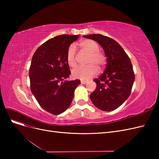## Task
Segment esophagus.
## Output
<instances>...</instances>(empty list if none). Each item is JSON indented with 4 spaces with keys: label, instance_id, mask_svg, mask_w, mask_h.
I'll return each mask as SVG.
<instances>
[{
    "label": "esophagus",
    "instance_id": "obj_1",
    "mask_svg": "<svg viewBox=\"0 0 159 159\" xmlns=\"http://www.w3.org/2000/svg\"><path fill=\"white\" fill-rule=\"evenodd\" d=\"M88 82V81H85V80H81V84H85Z\"/></svg>",
    "mask_w": 159,
    "mask_h": 159
}]
</instances>
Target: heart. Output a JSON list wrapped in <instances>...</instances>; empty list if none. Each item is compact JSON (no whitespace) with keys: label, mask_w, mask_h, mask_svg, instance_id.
<instances>
[{"label":"heart","mask_w":159,"mask_h":159,"mask_svg":"<svg viewBox=\"0 0 159 159\" xmlns=\"http://www.w3.org/2000/svg\"><path fill=\"white\" fill-rule=\"evenodd\" d=\"M80 46L85 52L89 54L86 66H79L71 71L73 78L81 80H89L98 74L99 69H102L105 64V56L99 52V47L98 43L90 39L84 40L80 42ZM76 50L74 44H71L68 48L66 54V60L71 67L76 65Z\"/></svg>","instance_id":"b5f03b06"}]
</instances>
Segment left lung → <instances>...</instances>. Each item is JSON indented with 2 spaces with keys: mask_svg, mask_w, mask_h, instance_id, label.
<instances>
[{
  "mask_svg": "<svg viewBox=\"0 0 159 159\" xmlns=\"http://www.w3.org/2000/svg\"><path fill=\"white\" fill-rule=\"evenodd\" d=\"M99 43L107 57L103 74L93 81L97 84L90 99L98 109L105 111L116 109L131 94L134 81L131 61L126 52L112 38L102 34L83 36Z\"/></svg>",
  "mask_w": 159,
  "mask_h": 159,
  "instance_id": "obj_1",
  "label": "left lung"
}]
</instances>
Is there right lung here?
Returning a JSON list of instances; mask_svg holds the SVG:
<instances>
[{
	"mask_svg": "<svg viewBox=\"0 0 159 159\" xmlns=\"http://www.w3.org/2000/svg\"><path fill=\"white\" fill-rule=\"evenodd\" d=\"M80 36L60 35L42 44L34 54L29 70L30 89L38 103L46 111L61 114L74 98L80 80L68 81L71 74L66 54Z\"/></svg>",
	"mask_w": 159,
	"mask_h": 159,
	"instance_id": "obj_1",
	"label": "right lung"
}]
</instances>
